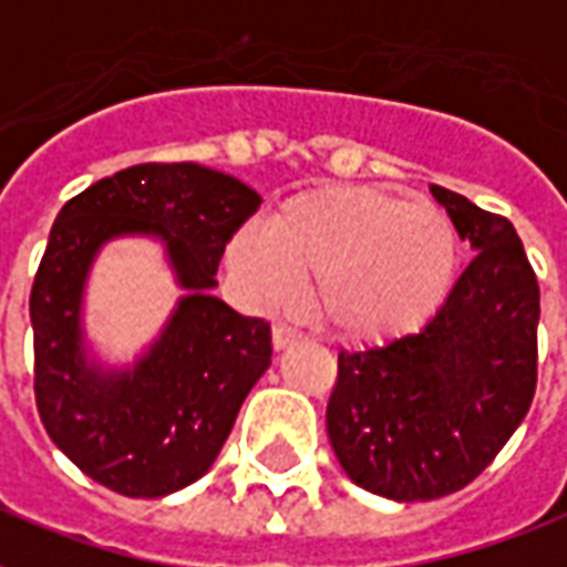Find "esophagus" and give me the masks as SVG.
I'll use <instances>...</instances> for the list:
<instances>
[{"label":"esophagus","mask_w":567,"mask_h":567,"mask_svg":"<svg viewBox=\"0 0 567 567\" xmlns=\"http://www.w3.org/2000/svg\"><path fill=\"white\" fill-rule=\"evenodd\" d=\"M302 332L291 323H276L274 327V348L276 351H285V348H291L293 341H300Z\"/></svg>","instance_id":"34e87169"}]
</instances>
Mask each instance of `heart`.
Wrapping results in <instances>:
<instances>
[{
	"instance_id": "b5f03b06",
	"label": "heart",
	"mask_w": 567,
	"mask_h": 567,
	"mask_svg": "<svg viewBox=\"0 0 567 567\" xmlns=\"http://www.w3.org/2000/svg\"><path fill=\"white\" fill-rule=\"evenodd\" d=\"M231 267L267 306L312 286L327 330L380 344L425 327L446 302L457 235L437 205L371 187H321L285 202L265 231L237 237Z\"/></svg>"
}]
</instances>
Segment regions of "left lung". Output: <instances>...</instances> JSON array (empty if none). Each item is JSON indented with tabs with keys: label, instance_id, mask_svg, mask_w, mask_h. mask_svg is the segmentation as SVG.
Wrapping results in <instances>:
<instances>
[{
	"label": "left lung",
	"instance_id": "8db88e82",
	"mask_svg": "<svg viewBox=\"0 0 567 567\" xmlns=\"http://www.w3.org/2000/svg\"><path fill=\"white\" fill-rule=\"evenodd\" d=\"M475 258L422 332L341 351L327 434L351 482L399 503L455 494L508 443L538 383L542 291L514 226L431 187Z\"/></svg>",
	"mask_w": 567,
	"mask_h": 567
}]
</instances>
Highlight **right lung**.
Masks as SVG:
<instances>
[{"label":"right lung","instance_id":"add662e5","mask_svg":"<svg viewBox=\"0 0 567 567\" xmlns=\"http://www.w3.org/2000/svg\"><path fill=\"white\" fill-rule=\"evenodd\" d=\"M261 196L198 163H140L59 210L34 274V401L53 443L115 494H175L210 470L237 410L270 365V323L210 293L226 244ZM118 234L167 244L188 297L133 370L87 362L81 288L96 249Z\"/></svg>","mask_w":567,"mask_h":567}]
</instances>
